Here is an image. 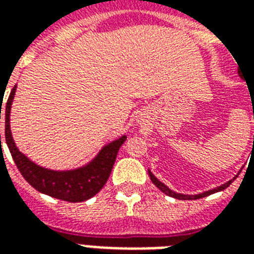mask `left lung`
Segmentation results:
<instances>
[{"mask_svg": "<svg viewBox=\"0 0 254 254\" xmlns=\"http://www.w3.org/2000/svg\"><path fill=\"white\" fill-rule=\"evenodd\" d=\"M148 174H149V178H151V181L154 182V185L159 190H162L165 194H167V196H171V197H174V198H178V200H197V198H201V197H205V196H209V194H212V193H216V191H220V190H223V189H226V188H229L230 187V184L231 182L234 181L235 178H233V180H230L229 182H226V184H223L222 187H218V188H215V189H212V190H208V191H204V193H200V194H181V193H176V191H173L170 190L169 188L166 187L165 184H162V182L156 178V177L151 173V171L148 170ZM238 177V176H237Z\"/></svg>", "mask_w": 254, "mask_h": 254, "instance_id": "8db88e82", "label": "left lung"}]
</instances>
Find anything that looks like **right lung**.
<instances>
[{
  "mask_svg": "<svg viewBox=\"0 0 254 254\" xmlns=\"http://www.w3.org/2000/svg\"><path fill=\"white\" fill-rule=\"evenodd\" d=\"M14 92H16V87L12 88L6 100V105H5V140H6L14 163L21 173V176L24 177L25 181L32 188H35L38 191L54 197V198L64 200V201L80 202L94 197L105 187V184L109 180L118 149L127 140V136H122L105 145L100 149L99 154L95 156L94 160H91L88 165L76 170L54 171L41 167L20 152L12 137L9 116H10V106L13 102ZM1 109H2V105L0 106V120Z\"/></svg>",
  "mask_w": 254,
  "mask_h": 254,
  "instance_id": "right-lung-1",
  "label": "right lung"
}]
</instances>
